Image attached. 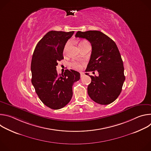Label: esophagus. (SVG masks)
I'll return each mask as SVG.
<instances>
[{
	"label": "esophagus",
	"mask_w": 151,
	"mask_h": 151,
	"mask_svg": "<svg viewBox=\"0 0 151 151\" xmlns=\"http://www.w3.org/2000/svg\"><path fill=\"white\" fill-rule=\"evenodd\" d=\"M84 75V73L83 72H80V76H81V78L83 77Z\"/></svg>",
	"instance_id": "1"
}]
</instances>
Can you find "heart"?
Wrapping results in <instances>:
<instances>
[{"label":"heart","mask_w":151,"mask_h":151,"mask_svg":"<svg viewBox=\"0 0 151 151\" xmlns=\"http://www.w3.org/2000/svg\"><path fill=\"white\" fill-rule=\"evenodd\" d=\"M86 42H85V41L82 42L80 44H84V43H86ZM80 44H79V45H80ZM69 45V42H68L67 44L65 45V47H64V50H63L64 53H66V52L67 51V50H68V48ZM69 65H70V66L72 67L73 69H77V70H78V69H79L81 68V64L79 63H78V62H77V61H73L70 62V64H69Z\"/></svg>","instance_id":"1"}]
</instances>
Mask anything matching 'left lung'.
I'll return each instance as SVG.
<instances>
[{
    "label": "left lung",
    "mask_w": 151,
    "mask_h": 151,
    "mask_svg": "<svg viewBox=\"0 0 151 151\" xmlns=\"http://www.w3.org/2000/svg\"><path fill=\"white\" fill-rule=\"evenodd\" d=\"M75 36L87 39L92 46L85 72L99 73L97 76L85 73L91 79L87 88L90 97L100 104L112 103L120 94L125 79L123 61L115 42L97 30L78 31Z\"/></svg>",
    "instance_id": "1"
}]
</instances>
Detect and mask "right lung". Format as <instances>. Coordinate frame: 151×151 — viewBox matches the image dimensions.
Here are the masks:
<instances>
[{
  "mask_svg": "<svg viewBox=\"0 0 151 151\" xmlns=\"http://www.w3.org/2000/svg\"><path fill=\"white\" fill-rule=\"evenodd\" d=\"M74 31H50L43 37L35 49L31 63L32 83L39 98L52 109H60L70 101L72 86L80 79L75 70H66L57 74L58 61L64 58L63 52Z\"/></svg>",
  "mask_w": 151,
  "mask_h": 151,
  "instance_id": "right-lung-1",
  "label": "right lung"
}]
</instances>
